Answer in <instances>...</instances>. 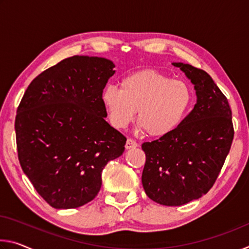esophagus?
Masks as SVG:
<instances>
[{
    "label": "esophagus",
    "instance_id": "esophagus-1",
    "mask_svg": "<svg viewBox=\"0 0 249 249\" xmlns=\"http://www.w3.org/2000/svg\"><path fill=\"white\" fill-rule=\"evenodd\" d=\"M138 145L137 142H135L134 140H132V138H128L127 141H126V144H125V148L126 149H132V148H136Z\"/></svg>",
    "mask_w": 249,
    "mask_h": 249
}]
</instances>
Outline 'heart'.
Listing matches in <instances>:
<instances>
[{
	"instance_id": "1",
	"label": "heart",
	"mask_w": 249,
	"mask_h": 249,
	"mask_svg": "<svg viewBox=\"0 0 249 249\" xmlns=\"http://www.w3.org/2000/svg\"><path fill=\"white\" fill-rule=\"evenodd\" d=\"M102 102L116 128L137 121L153 137H162L178 127L192 103V90L184 81L154 69L136 71L121 81V88L105 87Z\"/></svg>"
}]
</instances>
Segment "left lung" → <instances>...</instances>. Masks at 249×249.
<instances>
[{
	"instance_id": "8db88e82",
	"label": "left lung",
	"mask_w": 249,
	"mask_h": 249,
	"mask_svg": "<svg viewBox=\"0 0 249 249\" xmlns=\"http://www.w3.org/2000/svg\"><path fill=\"white\" fill-rule=\"evenodd\" d=\"M172 65L195 84L196 103L170 134L142 145L146 154L142 182L149 199L179 206L213 187L230 153L234 128L229 101L210 74L182 62Z\"/></svg>"
}]
</instances>
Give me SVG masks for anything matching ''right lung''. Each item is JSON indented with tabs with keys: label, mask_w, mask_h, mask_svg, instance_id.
<instances>
[{
	"label": "right lung",
	"mask_w": 249,
	"mask_h": 249,
	"mask_svg": "<svg viewBox=\"0 0 249 249\" xmlns=\"http://www.w3.org/2000/svg\"><path fill=\"white\" fill-rule=\"evenodd\" d=\"M113 61L73 56L33 80L18 107L16 145L24 174L54 209L94 199L102 170L124 153L126 138L107 121L102 92Z\"/></svg>",
	"instance_id": "right-lung-1"
}]
</instances>
